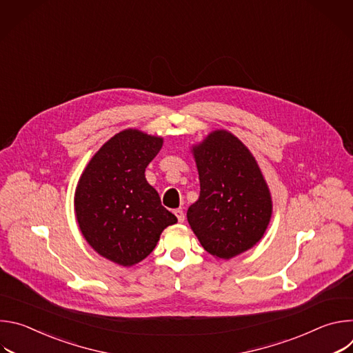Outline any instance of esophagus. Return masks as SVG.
I'll return each instance as SVG.
<instances>
[{"label": "esophagus", "mask_w": 353, "mask_h": 353, "mask_svg": "<svg viewBox=\"0 0 353 353\" xmlns=\"http://www.w3.org/2000/svg\"><path fill=\"white\" fill-rule=\"evenodd\" d=\"M174 215L177 216V219H179V222H180V223H183V222H184L185 216H184V212H183V210H181V208L174 210Z\"/></svg>", "instance_id": "esophagus-1"}]
</instances>
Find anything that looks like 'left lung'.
I'll use <instances>...</instances> for the list:
<instances>
[{"label": "left lung", "mask_w": 353, "mask_h": 353, "mask_svg": "<svg viewBox=\"0 0 353 353\" xmlns=\"http://www.w3.org/2000/svg\"><path fill=\"white\" fill-rule=\"evenodd\" d=\"M191 152L201 191L187 221L205 251L230 260L263 239L272 216L268 184L253 154L226 130L210 132Z\"/></svg>", "instance_id": "left-lung-1"}]
</instances>
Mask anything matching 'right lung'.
I'll list each match as a JSON object with an SVG mask.
<instances>
[{"label": "right lung", "instance_id": "obj_1", "mask_svg": "<svg viewBox=\"0 0 353 353\" xmlns=\"http://www.w3.org/2000/svg\"><path fill=\"white\" fill-rule=\"evenodd\" d=\"M163 138L127 128L105 142L82 172L74 196L81 233L99 256L121 267L146 259L177 218L145 179Z\"/></svg>", "mask_w": 353, "mask_h": 353}]
</instances>
